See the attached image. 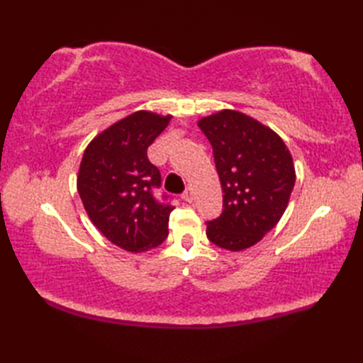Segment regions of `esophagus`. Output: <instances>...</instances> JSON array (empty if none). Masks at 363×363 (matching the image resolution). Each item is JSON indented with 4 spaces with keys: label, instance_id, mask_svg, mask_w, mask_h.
<instances>
[{
    "label": "esophagus",
    "instance_id": "obj_1",
    "mask_svg": "<svg viewBox=\"0 0 363 363\" xmlns=\"http://www.w3.org/2000/svg\"><path fill=\"white\" fill-rule=\"evenodd\" d=\"M182 199H184V201H187V203L194 201V189L187 187L186 191H184V194H182Z\"/></svg>",
    "mask_w": 363,
    "mask_h": 363
}]
</instances>
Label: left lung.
<instances>
[{"mask_svg": "<svg viewBox=\"0 0 363 363\" xmlns=\"http://www.w3.org/2000/svg\"><path fill=\"white\" fill-rule=\"evenodd\" d=\"M213 150L223 212L207 221V238L229 251L262 240L281 220L295 186L291 154L274 130L237 111L198 121Z\"/></svg>", "mask_w": 363, "mask_h": 363, "instance_id": "obj_1", "label": "left lung"}]
</instances>
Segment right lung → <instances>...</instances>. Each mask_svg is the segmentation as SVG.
Instances as JSON below:
<instances>
[{
	"instance_id": "obj_1",
	"label": "right lung",
	"mask_w": 363,
	"mask_h": 363,
	"mask_svg": "<svg viewBox=\"0 0 363 363\" xmlns=\"http://www.w3.org/2000/svg\"><path fill=\"white\" fill-rule=\"evenodd\" d=\"M172 115L138 111L98 134L84 151L78 191L89 218L107 240L140 252L156 248L168 235L174 207L154 198L160 172L148 160V146Z\"/></svg>"
}]
</instances>
